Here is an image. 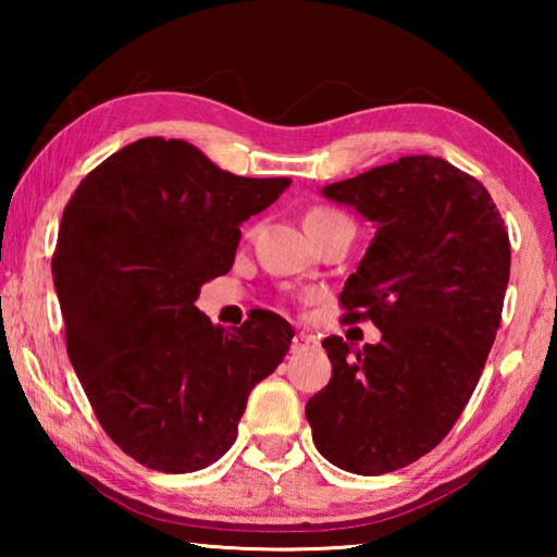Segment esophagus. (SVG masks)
Returning <instances> with one entry per match:
<instances>
[{
  "instance_id": "obj_1",
  "label": "esophagus",
  "mask_w": 557,
  "mask_h": 557,
  "mask_svg": "<svg viewBox=\"0 0 557 557\" xmlns=\"http://www.w3.org/2000/svg\"><path fill=\"white\" fill-rule=\"evenodd\" d=\"M309 346H314V338L307 336V334H295V338H292V354H301L307 351Z\"/></svg>"
}]
</instances>
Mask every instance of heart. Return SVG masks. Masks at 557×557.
<instances>
[{"mask_svg": "<svg viewBox=\"0 0 557 557\" xmlns=\"http://www.w3.org/2000/svg\"><path fill=\"white\" fill-rule=\"evenodd\" d=\"M336 219H344V215L332 209H312L305 219V228H309V225H322L329 221H336Z\"/></svg>", "mask_w": 557, "mask_h": 557, "instance_id": "heart-1", "label": "heart"}]
</instances>
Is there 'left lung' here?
<instances>
[{
  "label": "left lung",
  "instance_id": "obj_1",
  "mask_svg": "<svg viewBox=\"0 0 557 557\" xmlns=\"http://www.w3.org/2000/svg\"><path fill=\"white\" fill-rule=\"evenodd\" d=\"M375 235L342 289L346 322L369 317L379 344L322 346L332 381L305 414L322 457L388 474L435 449L474 393L502 324L511 245L474 176L414 154L322 188Z\"/></svg>",
  "mask_w": 557,
  "mask_h": 557
}]
</instances>
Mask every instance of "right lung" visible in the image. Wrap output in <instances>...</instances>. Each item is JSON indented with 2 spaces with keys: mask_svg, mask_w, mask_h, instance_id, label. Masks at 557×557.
Segmentation results:
<instances>
[{
  "mask_svg": "<svg viewBox=\"0 0 557 557\" xmlns=\"http://www.w3.org/2000/svg\"><path fill=\"white\" fill-rule=\"evenodd\" d=\"M289 184L145 137L92 169L65 206L51 262L65 348L102 430L139 465L186 474L219 461L250 391L287 356L295 332L280 314L256 309L225 332L196 299L233 268L243 221Z\"/></svg>",
  "mask_w": 557,
  "mask_h": 557,
  "instance_id": "right-lung-1",
  "label": "right lung"
}]
</instances>
